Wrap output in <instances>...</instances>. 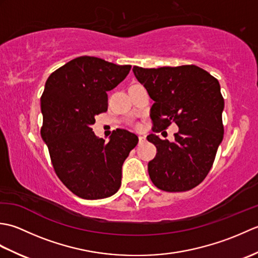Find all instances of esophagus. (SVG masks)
<instances>
[{"label": "esophagus", "mask_w": 258, "mask_h": 258, "mask_svg": "<svg viewBox=\"0 0 258 258\" xmlns=\"http://www.w3.org/2000/svg\"><path fill=\"white\" fill-rule=\"evenodd\" d=\"M145 141H146V138H145V136H143V135H140V136H139V143H140V144L144 143Z\"/></svg>", "instance_id": "obj_1"}]
</instances>
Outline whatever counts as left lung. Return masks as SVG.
I'll list each match as a JSON object with an SVG mask.
<instances>
[{
  "mask_svg": "<svg viewBox=\"0 0 258 258\" xmlns=\"http://www.w3.org/2000/svg\"><path fill=\"white\" fill-rule=\"evenodd\" d=\"M135 78L154 101L153 132L178 126L175 141L155 134L147 141L156 146L149 174L157 188L185 191L201 184L211 171L224 136V98L218 81L196 65L158 69L133 68Z\"/></svg>",
  "mask_w": 258,
  "mask_h": 258,
  "instance_id": "left-lung-1",
  "label": "left lung"
}]
</instances>
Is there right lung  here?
I'll use <instances>...</instances> for the list:
<instances>
[{"label":"right lung","mask_w":258,"mask_h":258,"mask_svg":"<svg viewBox=\"0 0 258 258\" xmlns=\"http://www.w3.org/2000/svg\"><path fill=\"white\" fill-rule=\"evenodd\" d=\"M94 56H80L48 76L41 96V136L57 177L73 194L85 200L116 193L122 166L139 142L126 130H116L108 142L92 130L95 116L107 111V91L131 71Z\"/></svg>","instance_id":"obj_1"}]
</instances>
